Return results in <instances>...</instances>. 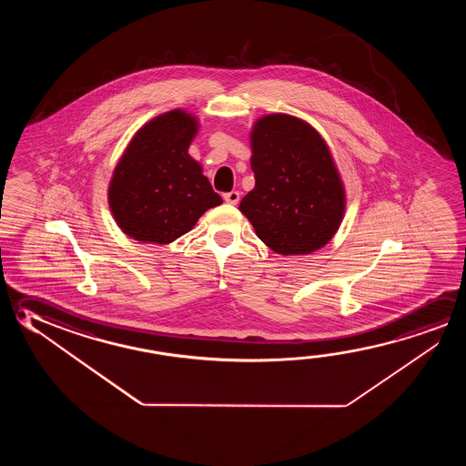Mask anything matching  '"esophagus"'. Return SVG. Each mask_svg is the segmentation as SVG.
<instances>
[{
  "label": "esophagus",
  "instance_id": "34e87169",
  "mask_svg": "<svg viewBox=\"0 0 466 466\" xmlns=\"http://www.w3.org/2000/svg\"><path fill=\"white\" fill-rule=\"evenodd\" d=\"M224 199H226V203H229V205H237L238 199H240V193H238V191L224 193Z\"/></svg>",
  "mask_w": 466,
  "mask_h": 466
}]
</instances>
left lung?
Masks as SVG:
<instances>
[{
    "mask_svg": "<svg viewBox=\"0 0 466 466\" xmlns=\"http://www.w3.org/2000/svg\"><path fill=\"white\" fill-rule=\"evenodd\" d=\"M250 139L255 188L238 208L259 240L281 255L329 244L343 221L346 197L325 139L286 114L261 116Z\"/></svg>",
    "mask_w": 466,
    "mask_h": 466,
    "instance_id": "1",
    "label": "left lung"
}]
</instances>
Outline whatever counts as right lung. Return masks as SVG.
I'll list each match as a JSON object with an SVG mask.
<instances>
[{"label":"right lung","instance_id":"right-lung-1","mask_svg":"<svg viewBox=\"0 0 466 466\" xmlns=\"http://www.w3.org/2000/svg\"><path fill=\"white\" fill-rule=\"evenodd\" d=\"M198 131L180 108L159 115L133 137L108 187L118 228L137 242L170 244L222 198L188 154Z\"/></svg>","mask_w":466,"mask_h":466}]
</instances>
